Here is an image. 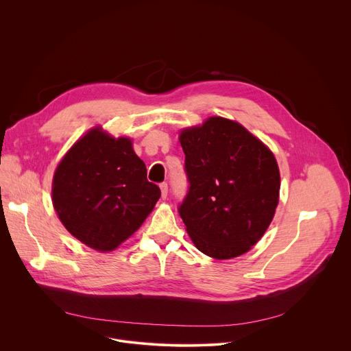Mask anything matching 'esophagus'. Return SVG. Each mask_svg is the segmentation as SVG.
<instances>
[{
	"mask_svg": "<svg viewBox=\"0 0 351 351\" xmlns=\"http://www.w3.org/2000/svg\"><path fill=\"white\" fill-rule=\"evenodd\" d=\"M160 189H161V195H162V198H167V195H168V183H167V182H162V183L160 184Z\"/></svg>",
	"mask_w": 351,
	"mask_h": 351,
	"instance_id": "1",
	"label": "esophagus"
}]
</instances>
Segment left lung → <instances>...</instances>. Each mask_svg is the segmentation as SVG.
<instances>
[{
  "instance_id": "left-lung-1",
  "label": "left lung",
  "mask_w": 351,
  "mask_h": 351,
  "mask_svg": "<svg viewBox=\"0 0 351 351\" xmlns=\"http://www.w3.org/2000/svg\"><path fill=\"white\" fill-rule=\"evenodd\" d=\"M189 190L178 211L194 245L229 260L268 229L280 176L271 149L240 123L213 117L180 133Z\"/></svg>"
}]
</instances>
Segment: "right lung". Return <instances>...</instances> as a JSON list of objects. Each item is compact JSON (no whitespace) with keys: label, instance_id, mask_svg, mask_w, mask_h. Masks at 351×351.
Here are the masks:
<instances>
[{"label":"right lung","instance_id":"add662e5","mask_svg":"<svg viewBox=\"0 0 351 351\" xmlns=\"http://www.w3.org/2000/svg\"><path fill=\"white\" fill-rule=\"evenodd\" d=\"M160 197L132 141L114 138L101 128L73 144L53 182V204L61 222L98 252H111L132 236Z\"/></svg>","mask_w":351,"mask_h":351}]
</instances>
